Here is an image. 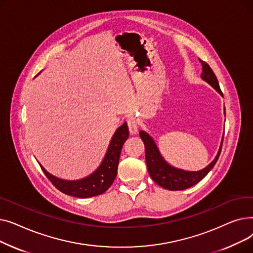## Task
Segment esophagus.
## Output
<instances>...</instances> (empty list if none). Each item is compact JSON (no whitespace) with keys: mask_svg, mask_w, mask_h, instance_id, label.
I'll return each instance as SVG.
<instances>
[{"mask_svg":"<svg viewBox=\"0 0 253 253\" xmlns=\"http://www.w3.org/2000/svg\"><path fill=\"white\" fill-rule=\"evenodd\" d=\"M127 124H128V129L131 135H135L137 133V122L134 118H130L127 120Z\"/></svg>","mask_w":253,"mask_h":253,"instance_id":"esophagus-1","label":"esophagus"}]
</instances>
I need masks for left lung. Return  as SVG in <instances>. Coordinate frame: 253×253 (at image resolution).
I'll use <instances>...</instances> for the list:
<instances>
[{
    "label": "left lung",
    "instance_id": "8db88e82",
    "mask_svg": "<svg viewBox=\"0 0 253 253\" xmlns=\"http://www.w3.org/2000/svg\"><path fill=\"white\" fill-rule=\"evenodd\" d=\"M201 61L202 64V74L201 78L207 82L211 87H213L219 94L222 96V92L219 88V84L217 79L211 70L210 66L205 62ZM224 116H225V110H224ZM139 136L143 141L144 149H145V162H147V167L149 174L152 177V179L160 185V187L170 190V191H181L189 189L196 183H198L200 180H202L207 174L208 172L213 168L216 161L218 160V157L221 152L222 147V140L220 142L219 150L214 158V160L212 161L209 165H207L205 168L199 170V171H187L175 168L168 164L164 158L162 157L160 151H159L157 144L153 137L147 133L145 131H139ZM223 139V137H222Z\"/></svg>",
    "mask_w": 253,
    "mask_h": 253
}]
</instances>
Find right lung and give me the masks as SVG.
<instances>
[{
  "mask_svg": "<svg viewBox=\"0 0 253 253\" xmlns=\"http://www.w3.org/2000/svg\"><path fill=\"white\" fill-rule=\"evenodd\" d=\"M129 137L127 123L120 126L110 141L105 156L97 169L84 178L76 180H66L58 178L40 164L47 178L54 187L65 195L77 198H90L103 194L113 184L118 172L119 159L122 147Z\"/></svg>",
  "mask_w": 253,
  "mask_h": 253,
  "instance_id": "1",
  "label": "right lung"
}]
</instances>
